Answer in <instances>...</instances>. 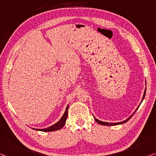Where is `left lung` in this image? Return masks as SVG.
Instances as JSON below:
<instances>
[{"label":"left lung","mask_w":156,"mask_h":156,"mask_svg":"<svg viewBox=\"0 0 156 156\" xmlns=\"http://www.w3.org/2000/svg\"><path fill=\"white\" fill-rule=\"evenodd\" d=\"M145 94H146V90H144V95H143V98H142V102L143 101L144 98V97H145ZM140 105H141V103H140ZM140 105H139V106H138L137 107H136V109H135V112H134V113H133V114H132L130 117H128V118L127 119H126L125 121H121V122H118V123H109V122H105V121H100V120H98V119L95 118V116H93V117H94V119H95V121H96L98 123L100 124V125H102V126H117V125H121V124H123V123H126L127 121H128L129 120H130V119H131V117L133 116V114H135V112H136V110L138 109L139 107H140Z\"/></svg>","instance_id":"8db88e82"}]
</instances>
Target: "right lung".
I'll return each mask as SVG.
<instances>
[{
  "label": "right lung",
  "instance_id": "add662e5",
  "mask_svg": "<svg viewBox=\"0 0 156 156\" xmlns=\"http://www.w3.org/2000/svg\"><path fill=\"white\" fill-rule=\"evenodd\" d=\"M68 106H69V105H68V106H67L66 109V111H65L63 116L61 117V119H60L59 121L57 122V123H56L55 124H54V125L48 127V128H43V129L33 128V130H35L42 131V132H52V131H55V130H61V129L65 126V124H66L67 117H68Z\"/></svg>",
  "mask_w": 156,
  "mask_h": 156
}]
</instances>
